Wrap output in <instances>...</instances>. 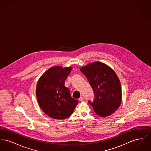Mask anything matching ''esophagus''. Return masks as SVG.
<instances>
[{"label": "esophagus", "mask_w": 151, "mask_h": 151, "mask_svg": "<svg viewBox=\"0 0 151 151\" xmlns=\"http://www.w3.org/2000/svg\"><path fill=\"white\" fill-rule=\"evenodd\" d=\"M79 100L80 101H83L84 100V98L83 97H80V98H79Z\"/></svg>", "instance_id": "esophagus-1"}]
</instances>
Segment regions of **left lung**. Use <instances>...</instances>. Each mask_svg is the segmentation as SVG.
<instances>
[{
    "instance_id": "obj_1",
    "label": "left lung",
    "mask_w": 151,
    "mask_h": 151,
    "mask_svg": "<svg viewBox=\"0 0 151 151\" xmlns=\"http://www.w3.org/2000/svg\"><path fill=\"white\" fill-rule=\"evenodd\" d=\"M88 80L94 93L92 105L97 115L105 117L115 112L121 104L122 92L119 79L108 65L95 62L80 68Z\"/></svg>"
}]
</instances>
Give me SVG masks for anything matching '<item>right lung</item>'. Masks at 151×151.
Segmentation results:
<instances>
[{"label":"right lung","mask_w":151,"mask_h":151,"mask_svg":"<svg viewBox=\"0 0 151 151\" xmlns=\"http://www.w3.org/2000/svg\"><path fill=\"white\" fill-rule=\"evenodd\" d=\"M72 67L50 68L38 80L36 96L41 109L55 119H65L72 114L79 101L71 97L65 82Z\"/></svg>","instance_id":"obj_1"}]
</instances>
